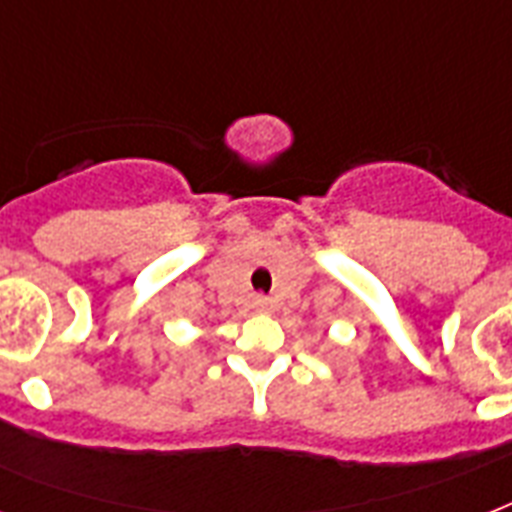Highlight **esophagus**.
<instances>
[{"mask_svg": "<svg viewBox=\"0 0 512 512\" xmlns=\"http://www.w3.org/2000/svg\"><path fill=\"white\" fill-rule=\"evenodd\" d=\"M252 305H255L257 311H271V308H273V300H271V297H265V295H255V300H252Z\"/></svg>", "mask_w": 512, "mask_h": 512, "instance_id": "esophagus-1", "label": "esophagus"}]
</instances>
